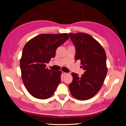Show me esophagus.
<instances>
[{"instance_id":"obj_1","label":"esophagus","mask_w":126,"mask_h":126,"mask_svg":"<svg viewBox=\"0 0 126 126\" xmlns=\"http://www.w3.org/2000/svg\"><path fill=\"white\" fill-rule=\"evenodd\" d=\"M61 74H62V75L63 76H65V75H66L67 74V73H65V72H62V73H61Z\"/></svg>"}]
</instances>
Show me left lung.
Wrapping results in <instances>:
<instances>
[{
    "label": "left lung",
    "instance_id": "8db88e82",
    "mask_svg": "<svg viewBox=\"0 0 126 126\" xmlns=\"http://www.w3.org/2000/svg\"><path fill=\"white\" fill-rule=\"evenodd\" d=\"M76 48V61H80L84 70L81 77L72 72L68 85L71 94L79 100L92 98L103 85L108 72L106 55L103 47L94 38L84 33H69Z\"/></svg>",
    "mask_w": 126,
    "mask_h": 126
}]
</instances>
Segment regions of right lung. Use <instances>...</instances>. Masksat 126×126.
Returning <instances> with one entry per match:
<instances>
[{
    "mask_svg": "<svg viewBox=\"0 0 126 126\" xmlns=\"http://www.w3.org/2000/svg\"><path fill=\"white\" fill-rule=\"evenodd\" d=\"M68 39L67 33L41 34L30 40L23 47L20 60L21 76L27 91L34 98H50L61 82V71L49 70L46 63Z\"/></svg>",
    "mask_w": 126,
    "mask_h": 126,
    "instance_id": "obj_1",
    "label": "right lung"
}]
</instances>
